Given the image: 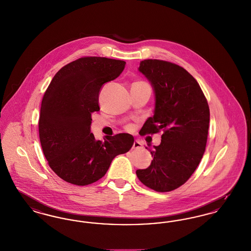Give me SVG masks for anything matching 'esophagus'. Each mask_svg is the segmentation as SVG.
I'll list each match as a JSON object with an SVG mask.
<instances>
[{
  "instance_id": "1",
  "label": "esophagus",
  "mask_w": 251,
  "mask_h": 251,
  "mask_svg": "<svg viewBox=\"0 0 251 251\" xmlns=\"http://www.w3.org/2000/svg\"><path fill=\"white\" fill-rule=\"evenodd\" d=\"M142 142H140V141H135L134 143H133V149H139V148H142Z\"/></svg>"
}]
</instances>
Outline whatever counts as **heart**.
Returning a JSON list of instances; mask_svg holds the SVG:
<instances>
[{"label": "heart", "instance_id": "obj_1", "mask_svg": "<svg viewBox=\"0 0 251 251\" xmlns=\"http://www.w3.org/2000/svg\"><path fill=\"white\" fill-rule=\"evenodd\" d=\"M128 128H129V127H128Z\"/></svg>", "mask_w": 251, "mask_h": 251}]
</instances>
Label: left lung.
Here are the masks:
<instances>
[{
	"instance_id": "left-lung-1",
	"label": "left lung",
	"mask_w": 251,
	"mask_h": 251,
	"mask_svg": "<svg viewBox=\"0 0 251 251\" xmlns=\"http://www.w3.org/2000/svg\"><path fill=\"white\" fill-rule=\"evenodd\" d=\"M140 72L151 82L155 96L153 117L140 135L162 131L161 143L151 151L153 160L136 172L142 184L157 192L175 190L193 175L207 142L210 110L196 79L174 63L143 60Z\"/></svg>"
}]
</instances>
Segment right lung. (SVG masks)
Segmentation results:
<instances>
[{
	"mask_svg": "<svg viewBox=\"0 0 251 251\" xmlns=\"http://www.w3.org/2000/svg\"><path fill=\"white\" fill-rule=\"evenodd\" d=\"M125 61L81 57L62 67L44 94L38 130L50 169L67 183L86 185L106 175L112 159L128 152L130 134L96 141L91 133L92 113L99 110L102 85L120 76Z\"/></svg>",
	"mask_w": 251,
	"mask_h": 251,
	"instance_id": "1",
	"label": "right lung"
}]
</instances>
